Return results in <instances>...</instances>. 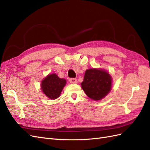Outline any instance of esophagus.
Masks as SVG:
<instances>
[{
    "mask_svg": "<svg viewBox=\"0 0 150 150\" xmlns=\"http://www.w3.org/2000/svg\"><path fill=\"white\" fill-rule=\"evenodd\" d=\"M69 82L71 83H77V79L76 78H70Z\"/></svg>",
    "mask_w": 150,
    "mask_h": 150,
    "instance_id": "esophagus-1",
    "label": "esophagus"
}]
</instances>
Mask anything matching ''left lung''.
<instances>
[{
  "label": "left lung",
  "mask_w": 150,
  "mask_h": 150,
  "mask_svg": "<svg viewBox=\"0 0 150 150\" xmlns=\"http://www.w3.org/2000/svg\"><path fill=\"white\" fill-rule=\"evenodd\" d=\"M81 87L88 97L95 101L100 100L110 91L112 77L103 69H87L81 83Z\"/></svg>",
  "instance_id": "left-lung-1"
}]
</instances>
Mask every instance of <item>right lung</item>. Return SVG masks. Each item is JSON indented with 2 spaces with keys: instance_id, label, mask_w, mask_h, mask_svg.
Returning <instances> with one entry per match:
<instances>
[{
  "instance_id": "obj_1",
  "label": "right lung",
  "mask_w": 150,
  "mask_h": 150,
  "mask_svg": "<svg viewBox=\"0 0 150 150\" xmlns=\"http://www.w3.org/2000/svg\"><path fill=\"white\" fill-rule=\"evenodd\" d=\"M41 90L48 98L55 100L59 98L66 84L65 79H61L56 74L48 75L41 83Z\"/></svg>"
}]
</instances>
